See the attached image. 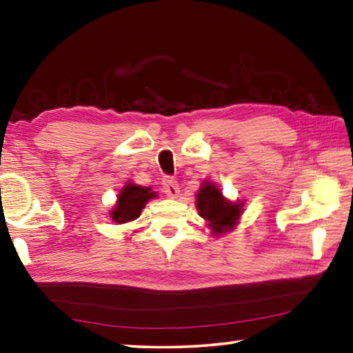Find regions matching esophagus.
<instances>
[{"mask_svg": "<svg viewBox=\"0 0 353 353\" xmlns=\"http://www.w3.org/2000/svg\"><path fill=\"white\" fill-rule=\"evenodd\" d=\"M162 185H163V190L168 198H172V199L177 198L179 191L181 190H179V185H177V181L174 177H165Z\"/></svg>", "mask_w": 353, "mask_h": 353, "instance_id": "1", "label": "esophagus"}]
</instances>
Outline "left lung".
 I'll list each match as a JSON object with an SVG mask.
<instances>
[{
  "instance_id": "1",
  "label": "left lung",
  "mask_w": 353,
  "mask_h": 353,
  "mask_svg": "<svg viewBox=\"0 0 353 353\" xmlns=\"http://www.w3.org/2000/svg\"><path fill=\"white\" fill-rule=\"evenodd\" d=\"M243 201L232 202L227 199L216 185L210 181H204L196 193V208L202 219H205L207 227L214 236L225 235L238 225L243 214Z\"/></svg>"
}]
</instances>
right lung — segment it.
Segmentation results:
<instances>
[{"label": "right lung", "instance_id": "right-lung-1", "mask_svg": "<svg viewBox=\"0 0 353 353\" xmlns=\"http://www.w3.org/2000/svg\"><path fill=\"white\" fill-rule=\"evenodd\" d=\"M157 198V193L149 187H141L134 182L126 185L118 193L115 207L110 210V219L117 224H126L135 221L149 201Z\"/></svg>", "mask_w": 353, "mask_h": 353}]
</instances>
